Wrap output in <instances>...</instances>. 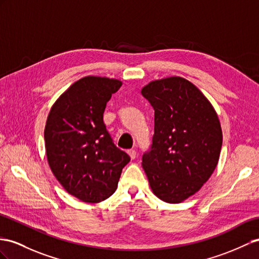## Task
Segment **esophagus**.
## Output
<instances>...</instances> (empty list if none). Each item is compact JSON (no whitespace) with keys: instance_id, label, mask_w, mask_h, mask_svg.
Listing matches in <instances>:
<instances>
[{"instance_id":"34e87169","label":"esophagus","mask_w":259,"mask_h":259,"mask_svg":"<svg viewBox=\"0 0 259 259\" xmlns=\"http://www.w3.org/2000/svg\"><path fill=\"white\" fill-rule=\"evenodd\" d=\"M128 154L131 157V160H135V158L137 157V151L136 150H129Z\"/></svg>"}]
</instances>
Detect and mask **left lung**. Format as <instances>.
<instances>
[{
	"instance_id": "obj_1",
	"label": "left lung",
	"mask_w": 259,
	"mask_h": 259,
	"mask_svg": "<svg viewBox=\"0 0 259 259\" xmlns=\"http://www.w3.org/2000/svg\"><path fill=\"white\" fill-rule=\"evenodd\" d=\"M154 109V135L142 166L153 194L180 203L196 194L217 167L222 147L214 108L187 79L152 81L141 91Z\"/></svg>"
}]
</instances>
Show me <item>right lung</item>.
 I'll use <instances>...</instances> for the list:
<instances>
[{"instance_id":"1","label":"right lung","mask_w":259,"mask_h":259,"mask_svg":"<svg viewBox=\"0 0 259 259\" xmlns=\"http://www.w3.org/2000/svg\"><path fill=\"white\" fill-rule=\"evenodd\" d=\"M122 83L85 76L72 84L52 106L45 127L49 166L63 188L79 200L101 202L115 193L130 161L108 134L106 104Z\"/></svg>"}]
</instances>
